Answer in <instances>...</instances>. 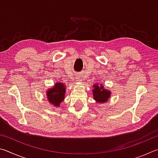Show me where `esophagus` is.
<instances>
[{"label": "esophagus", "mask_w": 158, "mask_h": 158, "mask_svg": "<svg viewBox=\"0 0 158 158\" xmlns=\"http://www.w3.org/2000/svg\"><path fill=\"white\" fill-rule=\"evenodd\" d=\"M82 80H83L82 77L81 76H78V77H77V81H78L79 82H81V81H82Z\"/></svg>", "instance_id": "esophagus-1"}]
</instances>
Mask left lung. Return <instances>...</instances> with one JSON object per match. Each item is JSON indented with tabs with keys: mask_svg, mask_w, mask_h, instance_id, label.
Listing matches in <instances>:
<instances>
[{
	"mask_svg": "<svg viewBox=\"0 0 158 158\" xmlns=\"http://www.w3.org/2000/svg\"><path fill=\"white\" fill-rule=\"evenodd\" d=\"M93 98L98 103H105L107 102L111 95V92L109 90L104 89L102 84H96L93 85Z\"/></svg>",
	"mask_w": 158,
	"mask_h": 158,
	"instance_id": "left-lung-1",
	"label": "left lung"
}]
</instances>
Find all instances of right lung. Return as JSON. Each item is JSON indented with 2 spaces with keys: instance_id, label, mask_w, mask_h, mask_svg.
Returning <instances> with one entry per match:
<instances>
[{
  "instance_id": "add662e5",
  "label": "right lung",
  "mask_w": 158,
  "mask_h": 158,
  "mask_svg": "<svg viewBox=\"0 0 158 158\" xmlns=\"http://www.w3.org/2000/svg\"><path fill=\"white\" fill-rule=\"evenodd\" d=\"M65 84L64 83H56L54 86L47 91V98L49 103L54 106H59L65 98Z\"/></svg>"
}]
</instances>
